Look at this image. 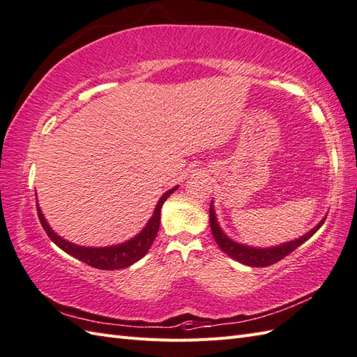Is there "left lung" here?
<instances>
[{
    "label": "left lung",
    "instance_id": "left-lung-1",
    "mask_svg": "<svg viewBox=\"0 0 357 357\" xmlns=\"http://www.w3.org/2000/svg\"><path fill=\"white\" fill-rule=\"evenodd\" d=\"M326 218L322 219L317 227L312 228L307 234L301 236L300 238H295L292 242H287L278 246H272V248H254V246H246L242 243H237L234 240H231L223 231L220 229L218 219H216V213H214V206L213 202L210 205V228L214 240L219 245L220 250L229 255L231 259H234L240 263L248 264V266L252 268H264V266H271V264L280 261L281 259H284L286 255L295 251L298 246L303 245L305 240H309L317 231L322 227Z\"/></svg>",
    "mask_w": 357,
    "mask_h": 357
}]
</instances>
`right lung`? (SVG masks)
Segmentation results:
<instances>
[{"label": "right lung", "instance_id": "1", "mask_svg": "<svg viewBox=\"0 0 357 357\" xmlns=\"http://www.w3.org/2000/svg\"><path fill=\"white\" fill-rule=\"evenodd\" d=\"M176 187L170 188L169 192H165L161 197L158 204L155 206L153 216L151 220L147 222V225L143 228L141 233H138L135 237H132L130 240L120 245H114V246H105V248H89V246H79L74 245L68 240L62 238L61 236H57L54 231L50 228L47 223L43 211H40L39 205H38V218L40 220V225L44 227L47 236L52 238V242L56 243L61 248L62 251L66 254H70L73 257H76L77 260L84 261L89 266L97 268V269H105V271H114V269H123L128 268L130 264H134L139 259H143L146 252L151 250V246L153 243V240L158 234L160 229V219H161V208L162 204L167 201V197L176 192Z\"/></svg>", "mask_w": 357, "mask_h": 357}]
</instances>
